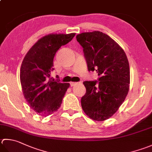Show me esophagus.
<instances>
[{
    "mask_svg": "<svg viewBox=\"0 0 152 152\" xmlns=\"http://www.w3.org/2000/svg\"><path fill=\"white\" fill-rule=\"evenodd\" d=\"M78 84V82H71L70 83V86H75V85H76V84Z\"/></svg>",
    "mask_w": 152,
    "mask_h": 152,
    "instance_id": "1",
    "label": "esophagus"
}]
</instances>
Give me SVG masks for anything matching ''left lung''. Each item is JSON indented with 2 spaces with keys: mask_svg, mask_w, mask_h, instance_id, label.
I'll return each instance as SVG.
<instances>
[{
  "mask_svg": "<svg viewBox=\"0 0 152 152\" xmlns=\"http://www.w3.org/2000/svg\"><path fill=\"white\" fill-rule=\"evenodd\" d=\"M76 39L83 47L88 70H96L100 76L98 82H83L86 93L81 99L82 109L91 119L105 121L118 111L129 93L127 56L119 45L103 32L82 33Z\"/></svg>",
  "mask_w": 152,
  "mask_h": 152,
  "instance_id": "1",
  "label": "left lung"
}]
</instances>
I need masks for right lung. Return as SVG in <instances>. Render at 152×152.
Listing matches in <instances>:
<instances>
[{
	"label": "right lung",
	"instance_id": "obj_1",
	"mask_svg": "<svg viewBox=\"0 0 152 152\" xmlns=\"http://www.w3.org/2000/svg\"><path fill=\"white\" fill-rule=\"evenodd\" d=\"M72 34H50L39 39L26 53L20 68L22 92L29 107L38 115L47 117L59 109L69 88L50 78L53 58L61 47L75 36Z\"/></svg>",
	"mask_w": 152,
	"mask_h": 152
}]
</instances>
